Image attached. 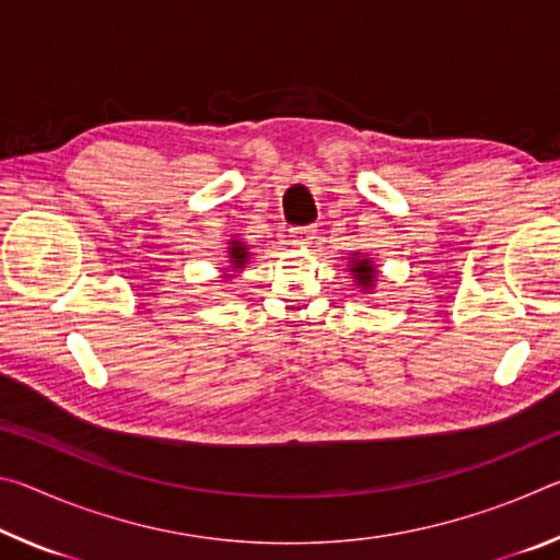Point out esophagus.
<instances>
[{"mask_svg":"<svg viewBox=\"0 0 560 560\" xmlns=\"http://www.w3.org/2000/svg\"><path fill=\"white\" fill-rule=\"evenodd\" d=\"M289 236H291V244L311 246L318 240V230L316 226H296V230L289 232Z\"/></svg>","mask_w":560,"mask_h":560,"instance_id":"34e87169","label":"esophagus"}]
</instances>
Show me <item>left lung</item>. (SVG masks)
Segmentation results:
<instances>
[{
	"instance_id": "1",
	"label": "left lung",
	"mask_w": 560,
	"mask_h": 560,
	"mask_svg": "<svg viewBox=\"0 0 560 560\" xmlns=\"http://www.w3.org/2000/svg\"><path fill=\"white\" fill-rule=\"evenodd\" d=\"M348 271L350 277L355 279V287L363 289L365 293H371L377 283V267L373 264V259L368 254H350L348 257Z\"/></svg>"
}]
</instances>
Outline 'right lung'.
<instances>
[{
	"label": "right lung",
	"mask_w": 560,
	"mask_h": 560,
	"mask_svg": "<svg viewBox=\"0 0 560 560\" xmlns=\"http://www.w3.org/2000/svg\"><path fill=\"white\" fill-rule=\"evenodd\" d=\"M249 259H252L249 244L242 242L240 236L232 234L230 240H226V267L222 269L220 279H224V281L234 279L236 273H240L246 267V264H249Z\"/></svg>",
	"instance_id": "add662e5"
}]
</instances>
